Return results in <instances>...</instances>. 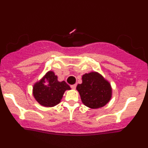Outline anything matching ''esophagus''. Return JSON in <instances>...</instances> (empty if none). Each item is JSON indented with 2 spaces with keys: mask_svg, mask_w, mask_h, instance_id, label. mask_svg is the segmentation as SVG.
I'll use <instances>...</instances> for the list:
<instances>
[{
  "mask_svg": "<svg viewBox=\"0 0 148 148\" xmlns=\"http://www.w3.org/2000/svg\"><path fill=\"white\" fill-rule=\"evenodd\" d=\"M76 87H77V84H73V85H71V88H73V89H75Z\"/></svg>",
  "mask_w": 148,
  "mask_h": 148,
  "instance_id": "obj_1",
  "label": "esophagus"
}]
</instances>
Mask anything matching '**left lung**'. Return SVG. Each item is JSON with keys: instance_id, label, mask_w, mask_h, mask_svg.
Returning <instances> with one entry per match:
<instances>
[{"instance_id": "left-lung-1", "label": "left lung", "mask_w": 148, "mask_h": 148, "mask_svg": "<svg viewBox=\"0 0 148 148\" xmlns=\"http://www.w3.org/2000/svg\"><path fill=\"white\" fill-rule=\"evenodd\" d=\"M77 89L83 103L91 108L104 106L109 101L112 95L109 82L94 71L82 76V84L77 85Z\"/></svg>"}]
</instances>
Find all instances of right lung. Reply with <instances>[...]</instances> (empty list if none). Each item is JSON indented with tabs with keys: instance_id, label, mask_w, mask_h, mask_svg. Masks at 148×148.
Listing matches in <instances>:
<instances>
[{
	"instance_id": "obj_1",
	"label": "right lung",
	"mask_w": 148,
	"mask_h": 148,
	"mask_svg": "<svg viewBox=\"0 0 148 148\" xmlns=\"http://www.w3.org/2000/svg\"><path fill=\"white\" fill-rule=\"evenodd\" d=\"M70 86L64 81L58 82L53 71H48L44 77L33 86V96L42 106L52 107L61 101L64 93Z\"/></svg>"
}]
</instances>
